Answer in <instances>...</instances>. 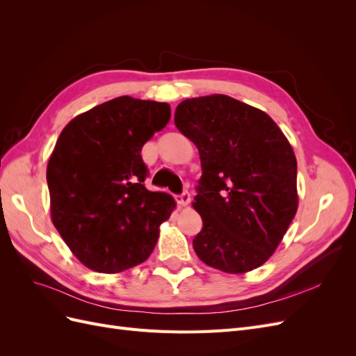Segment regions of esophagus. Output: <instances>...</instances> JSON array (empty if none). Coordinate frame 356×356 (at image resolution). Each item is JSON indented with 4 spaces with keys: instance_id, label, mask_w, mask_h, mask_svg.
<instances>
[{
    "instance_id": "34e87169",
    "label": "esophagus",
    "mask_w": 356,
    "mask_h": 356,
    "mask_svg": "<svg viewBox=\"0 0 356 356\" xmlns=\"http://www.w3.org/2000/svg\"><path fill=\"white\" fill-rule=\"evenodd\" d=\"M177 202H178L179 207H187V204L190 203V195L187 191H184L182 195L177 196Z\"/></svg>"
}]
</instances>
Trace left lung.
Segmentation results:
<instances>
[{
	"label": "left lung",
	"mask_w": 356,
	"mask_h": 356,
	"mask_svg": "<svg viewBox=\"0 0 356 356\" xmlns=\"http://www.w3.org/2000/svg\"><path fill=\"white\" fill-rule=\"evenodd\" d=\"M174 120L202 163L193 202L203 220L197 257L232 275L260 267L298 208L293 147L270 115L227 95L182 101Z\"/></svg>",
	"instance_id": "8db88e82"
}]
</instances>
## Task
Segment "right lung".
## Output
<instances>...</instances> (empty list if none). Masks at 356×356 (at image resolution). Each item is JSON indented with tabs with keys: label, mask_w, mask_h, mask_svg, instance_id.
<instances>
[{
	"label": "right lung",
	"mask_w": 356,
	"mask_h": 356,
	"mask_svg": "<svg viewBox=\"0 0 356 356\" xmlns=\"http://www.w3.org/2000/svg\"><path fill=\"white\" fill-rule=\"evenodd\" d=\"M170 118L166 102L118 96L74 117L47 163L50 217L79 261L99 273L144 263L175 200L144 187V144Z\"/></svg>",
	"instance_id": "right-lung-1"
}]
</instances>
